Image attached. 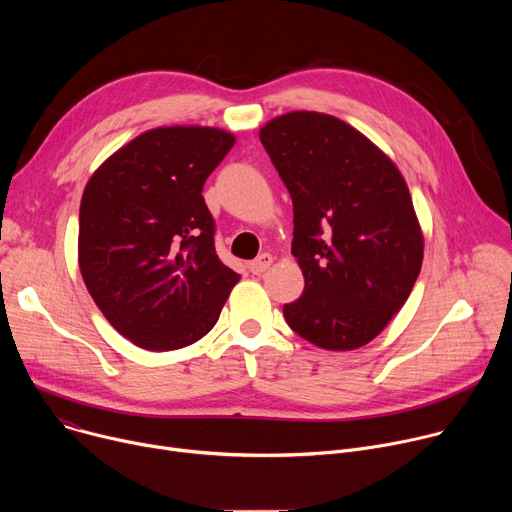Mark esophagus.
<instances>
[{
	"instance_id": "esophagus-1",
	"label": "esophagus",
	"mask_w": 512,
	"mask_h": 512,
	"mask_svg": "<svg viewBox=\"0 0 512 512\" xmlns=\"http://www.w3.org/2000/svg\"><path fill=\"white\" fill-rule=\"evenodd\" d=\"M271 263H273V257H271L269 253H261L257 259H253V261L249 263V271H251L253 275H261L263 271H267V269L271 267Z\"/></svg>"
}]
</instances>
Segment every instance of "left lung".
<instances>
[{
	"mask_svg": "<svg viewBox=\"0 0 512 512\" xmlns=\"http://www.w3.org/2000/svg\"><path fill=\"white\" fill-rule=\"evenodd\" d=\"M294 202L291 255L306 287L285 304L289 328L326 350L369 344L407 302L423 235L397 166L348 123L316 111L259 131Z\"/></svg>",
	"mask_w": 512,
	"mask_h": 512,
	"instance_id": "1",
	"label": "left lung"
}]
</instances>
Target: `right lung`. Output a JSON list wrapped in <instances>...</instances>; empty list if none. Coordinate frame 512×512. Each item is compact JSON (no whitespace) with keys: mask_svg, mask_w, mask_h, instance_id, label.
<instances>
[{"mask_svg":"<svg viewBox=\"0 0 512 512\" xmlns=\"http://www.w3.org/2000/svg\"><path fill=\"white\" fill-rule=\"evenodd\" d=\"M235 135L200 125L150 129L85 186L79 267L109 324L135 346L184 348L212 330L239 281L214 249L202 186Z\"/></svg>","mask_w":512,"mask_h":512,"instance_id":"right-lung-1","label":"right lung"}]
</instances>
